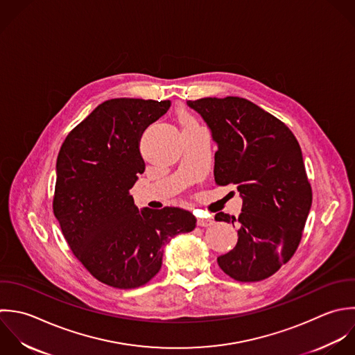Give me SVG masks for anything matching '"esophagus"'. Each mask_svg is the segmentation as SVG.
I'll use <instances>...</instances> for the list:
<instances>
[{"instance_id":"1","label":"esophagus","mask_w":355,"mask_h":355,"mask_svg":"<svg viewBox=\"0 0 355 355\" xmlns=\"http://www.w3.org/2000/svg\"><path fill=\"white\" fill-rule=\"evenodd\" d=\"M213 224V218L211 217H200L198 218V225L199 227H209Z\"/></svg>"}]
</instances>
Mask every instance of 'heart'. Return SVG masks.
Masks as SVG:
<instances>
[{
	"instance_id": "b5f03b06",
	"label": "heart",
	"mask_w": 355,
	"mask_h": 355,
	"mask_svg": "<svg viewBox=\"0 0 355 355\" xmlns=\"http://www.w3.org/2000/svg\"><path fill=\"white\" fill-rule=\"evenodd\" d=\"M178 120H180V124H181L182 127L196 124L195 120H193V117H192L189 113H187V112H181V113L178 114Z\"/></svg>"
}]
</instances>
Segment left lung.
<instances>
[{
	"instance_id": "left-lung-1",
	"label": "left lung",
	"mask_w": 355,
	"mask_h": 355,
	"mask_svg": "<svg viewBox=\"0 0 355 355\" xmlns=\"http://www.w3.org/2000/svg\"><path fill=\"white\" fill-rule=\"evenodd\" d=\"M211 130L217 185L234 184L243 200L238 218L217 213V221L238 223L236 246L217 259L239 282L274 275L299 248L313 203L300 145L279 119L239 98L187 102Z\"/></svg>"
}]
</instances>
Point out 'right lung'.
<instances>
[{"mask_svg":"<svg viewBox=\"0 0 355 355\" xmlns=\"http://www.w3.org/2000/svg\"><path fill=\"white\" fill-rule=\"evenodd\" d=\"M170 105L105 101L69 132L58 155L53 214L77 260L112 288L148 284L162 268L164 245L196 227L184 209L139 211L130 195L145 171L141 135Z\"/></svg>","mask_w":355,"mask_h":355,"instance_id":"right-lung-1","label":"right lung"}]
</instances>
